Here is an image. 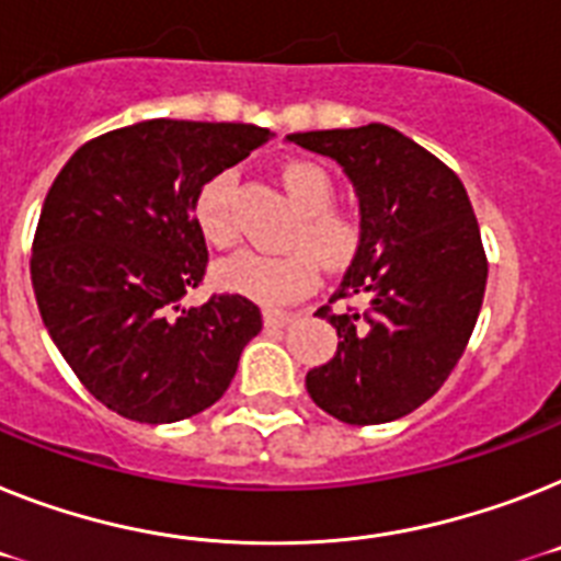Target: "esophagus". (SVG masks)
Instances as JSON below:
<instances>
[{
  "mask_svg": "<svg viewBox=\"0 0 561 561\" xmlns=\"http://www.w3.org/2000/svg\"><path fill=\"white\" fill-rule=\"evenodd\" d=\"M294 319L290 310H265V324L267 328H285Z\"/></svg>",
  "mask_w": 561,
  "mask_h": 561,
  "instance_id": "obj_1",
  "label": "esophagus"
}]
</instances>
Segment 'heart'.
Segmentation results:
<instances>
[{"label":"heart","instance_id":"b5f03b06","mask_svg":"<svg viewBox=\"0 0 561 561\" xmlns=\"http://www.w3.org/2000/svg\"><path fill=\"white\" fill-rule=\"evenodd\" d=\"M282 185L299 205L290 228V251H239L216 265V282L230 294H242L262 305H288L319 282V262L342 271L359 256L365 228L356 214L336 208V182L317 162H290L282 168ZM233 173L219 171L202 182L193 196V222L214 248L237 242V216L230 208Z\"/></svg>","mask_w":561,"mask_h":561}]
</instances>
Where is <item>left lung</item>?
I'll use <instances>...</instances> for the list:
<instances>
[{
    "label": "left lung",
    "mask_w": 561,
    "mask_h": 561,
    "mask_svg": "<svg viewBox=\"0 0 561 561\" xmlns=\"http://www.w3.org/2000/svg\"><path fill=\"white\" fill-rule=\"evenodd\" d=\"M356 187L365 239L331 302L336 356L308 370L310 399L347 425L408 416L445 385L477 328L488 256L448 164L388 125L290 134ZM336 301H356L333 311Z\"/></svg>",
    "instance_id": "1"
}]
</instances>
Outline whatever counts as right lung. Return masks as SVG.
<instances>
[{
  "mask_svg": "<svg viewBox=\"0 0 561 561\" xmlns=\"http://www.w3.org/2000/svg\"><path fill=\"white\" fill-rule=\"evenodd\" d=\"M267 139L233 122H136L84 142L54 179L33 237V294L70 370L119 416H196L222 399L262 331L239 294L202 308L179 299L208 267L193 196Z\"/></svg>",
  "mask_w": 561,
  "mask_h": 561,
  "instance_id": "1",
  "label": "right lung"
}]
</instances>
